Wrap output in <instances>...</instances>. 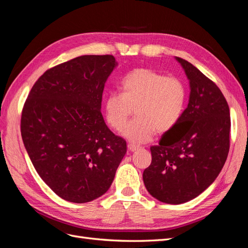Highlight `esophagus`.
<instances>
[{
	"label": "esophagus",
	"mask_w": 248,
	"mask_h": 248,
	"mask_svg": "<svg viewBox=\"0 0 248 248\" xmlns=\"http://www.w3.org/2000/svg\"><path fill=\"white\" fill-rule=\"evenodd\" d=\"M128 150L130 152H134V151H137V150H139V146H137V145H134V144H128Z\"/></svg>",
	"instance_id": "1"
}]
</instances>
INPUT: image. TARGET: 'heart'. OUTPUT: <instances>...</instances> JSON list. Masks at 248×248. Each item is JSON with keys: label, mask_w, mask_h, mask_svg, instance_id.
Listing matches in <instances>:
<instances>
[{"label": "heart", "mask_w": 248, "mask_h": 248, "mask_svg": "<svg viewBox=\"0 0 248 248\" xmlns=\"http://www.w3.org/2000/svg\"><path fill=\"white\" fill-rule=\"evenodd\" d=\"M122 93H109L104 103L107 121L111 128L121 130L134 108L136 119L122 131L132 142L151 140L156 130L166 132L181 118L186 90L176 78L147 68L129 72L121 81Z\"/></svg>", "instance_id": "b5f03b06"}]
</instances>
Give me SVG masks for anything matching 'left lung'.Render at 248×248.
<instances>
[{
  "mask_svg": "<svg viewBox=\"0 0 248 248\" xmlns=\"http://www.w3.org/2000/svg\"><path fill=\"white\" fill-rule=\"evenodd\" d=\"M189 80L188 106L178 123L150 148L152 161L142 180L153 198L179 205L206 190L222 170L230 149V108L223 94L181 58Z\"/></svg>",
  "mask_w": 248,
  "mask_h": 248,
  "instance_id": "8db88e82",
  "label": "left lung"
}]
</instances>
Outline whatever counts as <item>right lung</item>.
Instances as JSON below:
<instances>
[{
    "label": "right lung",
    "mask_w": 248,
    "mask_h": 248,
    "mask_svg": "<svg viewBox=\"0 0 248 248\" xmlns=\"http://www.w3.org/2000/svg\"><path fill=\"white\" fill-rule=\"evenodd\" d=\"M118 63L110 56H80L52 67L33 86L20 131L35 170L57 196L91 202L110 187L126 141L101 114L104 85Z\"/></svg>",
    "instance_id": "1"
}]
</instances>
